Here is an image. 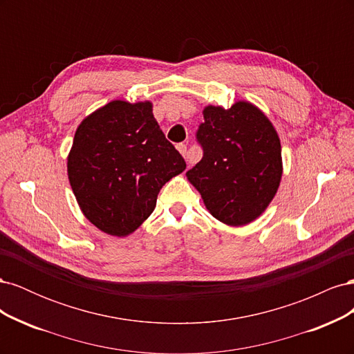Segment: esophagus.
Returning a JSON list of instances; mask_svg holds the SVG:
<instances>
[{
    "label": "esophagus",
    "mask_w": 354,
    "mask_h": 354,
    "mask_svg": "<svg viewBox=\"0 0 354 354\" xmlns=\"http://www.w3.org/2000/svg\"><path fill=\"white\" fill-rule=\"evenodd\" d=\"M177 151L183 155V156H186V153H187V146L185 145V143H178L177 145Z\"/></svg>",
    "instance_id": "34e87169"
}]
</instances>
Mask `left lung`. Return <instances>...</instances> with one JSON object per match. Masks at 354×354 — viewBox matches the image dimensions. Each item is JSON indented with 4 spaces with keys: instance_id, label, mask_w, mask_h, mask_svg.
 <instances>
[{
    "instance_id": "8db88e82",
    "label": "left lung",
    "mask_w": 354,
    "mask_h": 354,
    "mask_svg": "<svg viewBox=\"0 0 354 354\" xmlns=\"http://www.w3.org/2000/svg\"><path fill=\"white\" fill-rule=\"evenodd\" d=\"M202 159L186 176L217 220L243 226L273 199L282 177L281 140L254 104L207 106L196 131Z\"/></svg>"
}]
</instances>
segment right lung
Segmentation results:
<instances>
[{"label":"right lung","instance_id":"obj_1","mask_svg":"<svg viewBox=\"0 0 354 354\" xmlns=\"http://www.w3.org/2000/svg\"><path fill=\"white\" fill-rule=\"evenodd\" d=\"M185 169L183 156L165 138L149 102L113 100L85 118L68 158L84 216L113 236L140 226L153 212L159 190Z\"/></svg>","mask_w":354,"mask_h":354}]
</instances>
